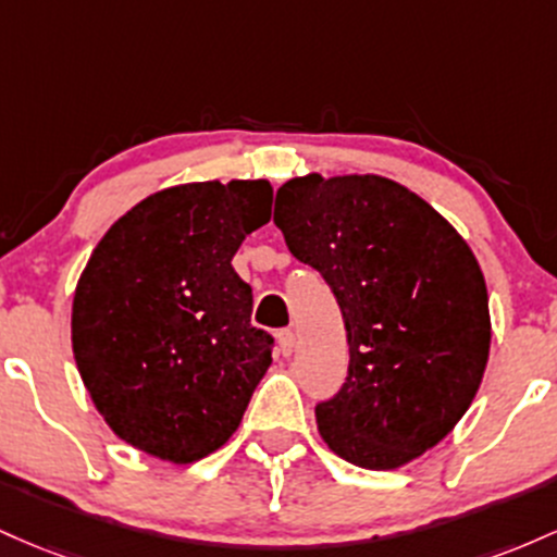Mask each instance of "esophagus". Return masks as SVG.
Instances as JSON below:
<instances>
[{"label": "esophagus", "instance_id": "1", "mask_svg": "<svg viewBox=\"0 0 557 557\" xmlns=\"http://www.w3.org/2000/svg\"><path fill=\"white\" fill-rule=\"evenodd\" d=\"M278 349H281V355H284V358H289V355L295 352V331H292V329L278 331Z\"/></svg>", "mask_w": 557, "mask_h": 557}]
</instances>
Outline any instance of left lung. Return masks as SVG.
I'll return each instance as SVG.
<instances>
[{
    "label": "left lung",
    "instance_id": "left-lung-1",
    "mask_svg": "<svg viewBox=\"0 0 557 557\" xmlns=\"http://www.w3.org/2000/svg\"><path fill=\"white\" fill-rule=\"evenodd\" d=\"M273 223L345 318L347 379L315 405L318 431L347 463H410L463 418L490 358V297L471 247L381 176L286 181Z\"/></svg>",
    "mask_w": 557,
    "mask_h": 557
}]
</instances>
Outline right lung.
Returning a JSON list of instances; mask_svg holds the SVG:
<instances>
[{
	"mask_svg": "<svg viewBox=\"0 0 557 557\" xmlns=\"http://www.w3.org/2000/svg\"><path fill=\"white\" fill-rule=\"evenodd\" d=\"M268 181H205L141 199L102 236L73 297V352L108 426L195 463L239 429L273 358L231 265L271 221Z\"/></svg>",
	"mask_w": 557,
	"mask_h": 557,
	"instance_id": "1",
	"label": "right lung"
}]
</instances>
